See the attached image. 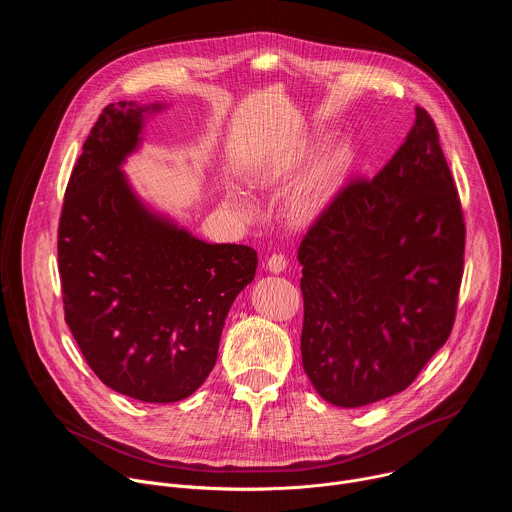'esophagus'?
Here are the masks:
<instances>
[{"label": "esophagus", "instance_id": "1", "mask_svg": "<svg viewBox=\"0 0 512 512\" xmlns=\"http://www.w3.org/2000/svg\"><path fill=\"white\" fill-rule=\"evenodd\" d=\"M267 271L271 273H281L285 267H287V259L283 255H271L267 257V263H265Z\"/></svg>", "mask_w": 512, "mask_h": 512}]
</instances>
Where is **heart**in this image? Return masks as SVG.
I'll list each match as a JSON object with an SVG mask.
<instances>
[{
	"label": "heart",
	"instance_id": "heart-1",
	"mask_svg": "<svg viewBox=\"0 0 512 512\" xmlns=\"http://www.w3.org/2000/svg\"><path fill=\"white\" fill-rule=\"evenodd\" d=\"M316 141L291 143L277 152H265L251 160L247 180L261 192H277L294 178L316 152ZM350 150L346 145H336L320 156L291 186L283 214L285 221L296 229H308L334 206L340 198L350 174ZM225 202L243 218L253 216L251 200L237 188H227Z\"/></svg>",
	"mask_w": 512,
	"mask_h": 512
}]
</instances>
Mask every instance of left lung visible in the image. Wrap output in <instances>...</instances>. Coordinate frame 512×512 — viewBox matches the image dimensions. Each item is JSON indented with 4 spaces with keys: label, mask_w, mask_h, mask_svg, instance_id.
I'll list each match as a JSON object with an SVG mask.
<instances>
[{
    "label": "left lung",
    "mask_w": 512,
    "mask_h": 512,
    "mask_svg": "<svg viewBox=\"0 0 512 512\" xmlns=\"http://www.w3.org/2000/svg\"><path fill=\"white\" fill-rule=\"evenodd\" d=\"M466 229L425 109L371 180L304 237L302 364L318 395L362 407L407 389L454 326Z\"/></svg>",
    "instance_id": "8db88e82"
}]
</instances>
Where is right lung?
<instances>
[{"mask_svg": "<svg viewBox=\"0 0 512 512\" xmlns=\"http://www.w3.org/2000/svg\"><path fill=\"white\" fill-rule=\"evenodd\" d=\"M168 103L103 109L66 186L58 227L64 318L93 373L145 403L190 397L210 375L257 253L206 243L145 202L123 164Z\"/></svg>", "mask_w": 512, "mask_h": 512, "instance_id": "1", "label": "right lung"}]
</instances>
